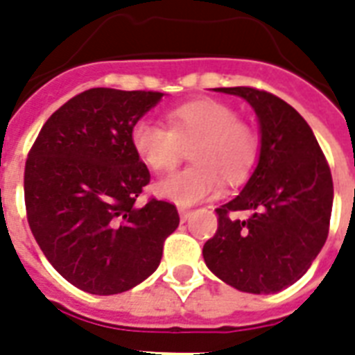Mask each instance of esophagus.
<instances>
[{
    "mask_svg": "<svg viewBox=\"0 0 355 355\" xmlns=\"http://www.w3.org/2000/svg\"><path fill=\"white\" fill-rule=\"evenodd\" d=\"M178 214H180V221H182V223L188 221L189 216H191V211H189L188 208H182V206L178 208Z\"/></svg>",
    "mask_w": 355,
    "mask_h": 355,
    "instance_id": "esophagus-1",
    "label": "esophagus"
}]
</instances>
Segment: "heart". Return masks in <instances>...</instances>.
Masks as SVG:
<instances>
[{
  "mask_svg": "<svg viewBox=\"0 0 355 355\" xmlns=\"http://www.w3.org/2000/svg\"><path fill=\"white\" fill-rule=\"evenodd\" d=\"M169 127L138 119L130 130V144L139 160L153 171H169L191 145L195 164L162 178L156 191L162 197L189 206L216 197L223 178L237 184L247 177L258 153V139L237 112L219 99H195L167 112Z\"/></svg>",
  "mask_w": 355,
  "mask_h": 355,
  "instance_id": "obj_1",
  "label": "heart"
}]
</instances>
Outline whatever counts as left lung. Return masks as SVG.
I'll use <instances>...</instances> for the list:
<instances>
[{
	"instance_id": "left-lung-1",
	"label": "left lung",
	"mask_w": 355,
	"mask_h": 355,
	"mask_svg": "<svg viewBox=\"0 0 355 355\" xmlns=\"http://www.w3.org/2000/svg\"><path fill=\"white\" fill-rule=\"evenodd\" d=\"M214 90L254 108L259 156L241 193L216 210L219 227L202 256L239 291L278 293L300 280L324 247L334 205L330 167L306 119L280 97L248 86ZM230 211L251 216L230 220Z\"/></svg>"
}]
</instances>
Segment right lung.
I'll use <instances>...</instances> for the list:
<instances>
[{
	"mask_svg": "<svg viewBox=\"0 0 355 355\" xmlns=\"http://www.w3.org/2000/svg\"><path fill=\"white\" fill-rule=\"evenodd\" d=\"M162 96L83 92L44 123L25 162L31 232L58 275L92 295H118L149 278L180 223L171 202L136 205L150 175L130 130Z\"/></svg>",
	"mask_w": 355,
	"mask_h": 355,
	"instance_id": "1",
	"label": "right lung"
}]
</instances>
